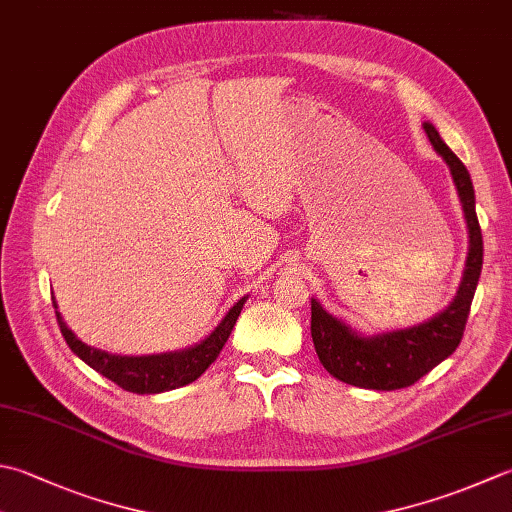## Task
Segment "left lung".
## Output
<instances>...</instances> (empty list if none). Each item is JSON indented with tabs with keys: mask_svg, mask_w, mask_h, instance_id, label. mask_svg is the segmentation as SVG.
<instances>
[{
	"mask_svg": "<svg viewBox=\"0 0 512 512\" xmlns=\"http://www.w3.org/2000/svg\"><path fill=\"white\" fill-rule=\"evenodd\" d=\"M422 126L437 155L450 168L459 202H462L468 228V255L462 282H459L450 304L426 322L375 335L359 333L344 319L328 313L315 297L310 299V335H313L319 362L339 382L350 386L370 390L413 386L417 379H422L446 357L453 355L462 342L470 304H473L479 275H482L484 242L475 213L473 182H470L462 159L446 146L437 128L430 122H424Z\"/></svg>",
	"mask_w": 512,
	"mask_h": 512,
	"instance_id": "8db88e82",
	"label": "left lung"
}]
</instances>
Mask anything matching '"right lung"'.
I'll return each instance as SVG.
<instances>
[{
	"instance_id": "1",
	"label": "right lung",
	"mask_w": 512,
	"mask_h": 512,
	"mask_svg": "<svg viewBox=\"0 0 512 512\" xmlns=\"http://www.w3.org/2000/svg\"><path fill=\"white\" fill-rule=\"evenodd\" d=\"M246 299L248 295L237 299L233 308L222 317V322L210 330L202 342L182 350H170V353L157 355H115L108 353V350L88 346L66 326L62 315H59V310H55V315L68 348L73 350L82 362L97 370L99 375L110 379V382H115L119 388L128 390V393L155 395L195 382V379L215 362L217 355L222 353L239 313H242ZM53 306L57 308L55 299Z\"/></svg>"
}]
</instances>
